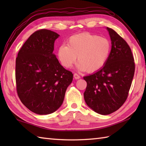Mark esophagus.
<instances>
[{"instance_id": "1", "label": "esophagus", "mask_w": 146, "mask_h": 146, "mask_svg": "<svg viewBox=\"0 0 146 146\" xmlns=\"http://www.w3.org/2000/svg\"><path fill=\"white\" fill-rule=\"evenodd\" d=\"M73 77H74V78L76 79V80H78V79H80V76L77 73H75V74H74V75H73Z\"/></svg>"}]
</instances>
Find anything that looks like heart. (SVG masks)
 I'll return each mask as SVG.
<instances>
[{
    "mask_svg": "<svg viewBox=\"0 0 146 146\" xmlns=\"http://www.w3.org/2000/svg\"><path fill=\"white\" fill-rule=\"evenodd\" d=\"M110 51L109 39L83 33L71 36L68 40V46L61 45L58 49V56L61 64L67 68L73 66L78 56L80 70L95 73L105 66Z\"/></svg>",
    "mask_w": 146,
    "mask_h": 146,
    "instance_id": "obj_1",
    "label": "heart"
}]
</instances>
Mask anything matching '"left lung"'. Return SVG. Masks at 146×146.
<instances>
[{
  "instance_id": "1",
  "label": "left lung",
  "mask_w": 146,
  "mask_h": 146,
  "mask_svg": "<svg viewBox=\"0 0 146 146\" xmlns=\"http://www.w3.org/2000/svg\"><path fill=\"white\" fill-rule=\"evenodd\" d=\"M111 41L110 54L105 66L83 77L87 83L86 104L95 112L108 115L122 106L128 97L135 71L131 49L124 39L107 27Z\"/></svg>"
}]
</instances>
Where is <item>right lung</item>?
Returning a JSON list of instances; mask_svg holds the SVG:
<instances>
[{
  "label": "right lung",
  "mask_w": 146,
  "mask_h": 146,
  "mask_svg": "<svg viewBox=\"0 0 146 146\" xmlns=\"http://www.w3.org/2000/svg\"><path fill=\"white\" fill-rule=\"evenodd\" d=\"M59 35L50 30L36 31L20 49L15 61L18 97L33 112L46 115L63 104L73 75L61 66L54 51Z\"/></svg>",
  "instance_id": "right-lung-1"
}]
</instances>
